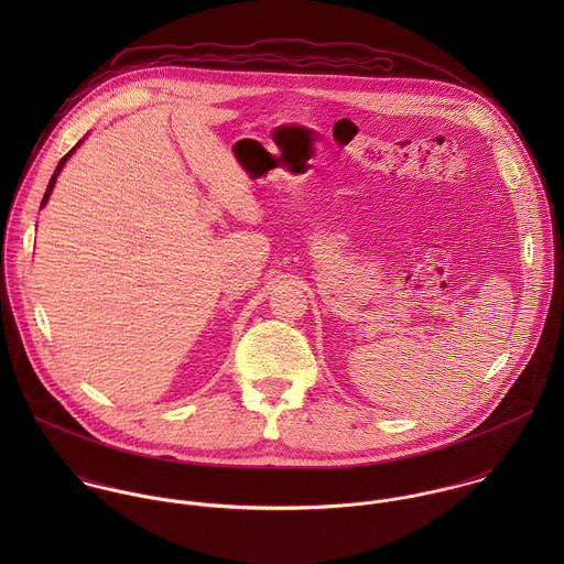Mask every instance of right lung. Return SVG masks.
<instances>
[{"instance_id": "add662e5", "label": "right lung", "mask_w": 564, "mask_h": 564, "mask_svg": "<svg viewBox=\"0 0 564 564\" xmlns=\"http://www.w3.org/2000/svg\"><path fill=\"white\" fill-rule=\"evenodd\" d=\"M82 145V141L80 143H78V145H76V148H74V150H72V152H69V154H67V156H65V159H63V161L58 162V166H56V171H54V175H52V180H50V184H47V191H45V195H43V202H41V208H43V206H45V204H47V199H50V195H52V191H54V184H56V177H58V173H61V171H63V166H65V162L69 161V159H72V156H74V152H76V150H78V148H80Z\"/></svg>"}]
</instances>
